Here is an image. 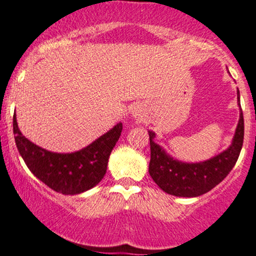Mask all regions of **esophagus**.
<instances>
[{"mask_svg": "<svg viewBox=\"0 0 256 256\" xmlns=\"http://www.w3.org/2000/svg\"><path fill=\"white\" fill-rule=\"evenodd\" d=\"M132 114H134V118H138V119H142L143 114H144V113H143L142 106H134V108L132 109Z\"/></svg>", "mask_w": 256, "mask_h": 256, "instance_id": "34e87169", "label": "esophagus"}]
</instances>
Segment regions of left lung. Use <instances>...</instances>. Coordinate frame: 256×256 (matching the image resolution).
I'll list each match as a JSON object with an SVG mask.
<instances>
[{
    "mask_svg": "<svg viewBox=\"0 0 256 256\" xmlns=\"http://www.w3.org/2000/svg\"><path fill=\"white\" fill-rule=\"evenodd\" d=\"M240 106V91L237 94ZM150 143V175L164 192L176 196H198L212 190L230 174L237 162L244 138V119L240 109V122L232 144L214 158L188 164L172 159L153 141L156 134L148 131Z\"/></svg>",
    "mask_w": 256,
    "mask_h": 256,
    "instance_id": "obj_1",
    "label": "left lung"
}]
</instances>
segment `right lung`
<instances>
[{"instance_id": "1", "label": "right lung", "mask_w": 256, "mask_h": 256, "mask_svg": "<svg viewBox=\"0 0 256 256\" xmlns=\"http://www.w3.org/2000/svg\"><path fill=\"white\" fill-rule=\"evenodd\" d=\"M122 124L75 153H53L34 144L22 134L13 116L16 148L25 164L40 181L62 194H78L91 190L104 178L108 159L122 134Z\"/></svg>"}]
</instances>
